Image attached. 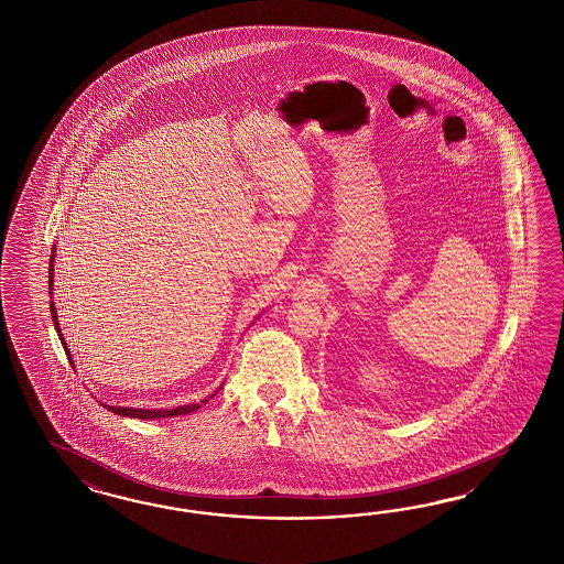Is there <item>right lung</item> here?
I'll use <instances>...</instances> for the list:
<instances>
[{"label":"right lung","mask_w":564,"mask_h":564,"mask_svg":"<svg viewBox=\"0 0 564 564\" xmlns=\"http://www.w3.org/2000/svg\"><path fill=\"white\" fill-rule=\"evenodd\" d=\"M51 263H53V259H51ZM53 268H48V286H51V278H53ZM51 317H53V323H55V329H57V336L62 339V344H64L65 355H67V360H72L69 358V350H67V346H65L64 334H62V329H59V322H57V313H55V306L51 303ZM208 400H204L202 403H206ZM107 410H111L113 414H119V416H129V419H150V420H159V419H173V416H181V414H192L195 412L197 408H199V403H189V405H181V408H173V410H142V408H117V405H105Z\"/></svg>","instance_id":"add662e5"}]
</instances>
